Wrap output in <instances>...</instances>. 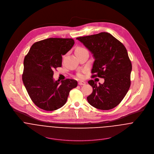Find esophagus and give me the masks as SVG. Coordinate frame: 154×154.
<instances>
[{
  "label": "esophagus",
  "instance_id": "obj_1",
  "mask_svg": "<svg viewBox=\"0 0 154 154\" xmlns=\"http://www.w3.org/2000/svg\"><path fill=\"white\" fill-rule=\"evenodd\" d=\"M85 84H86V82L84 81H79L78 82V85H84Z\"/></svg>",
  "mask_w": 154,
  "mask_h": 154
}]
</instances>
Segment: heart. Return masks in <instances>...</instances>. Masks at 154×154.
I'll list each match as a JSON object with an SVG mask.
<instances>
[{
  "label": "heart",
  "mask_w": 154,
  "mask_h": 154,
  "mask_svg": "<svg viewBox=\"0 0 154 154\" xmlns=\"http://www.w3.org/2000/svg\"><path fill=\"white\" fill-rule=\"evenodd\" d=\"M84 50H87L85 48H83V47H77L75 51V53H76V52H79V51H84ZM77 76L78 78L79 79H82L84 78V75L82 73H78L77 75Z\"/></svg>",
  "instance_id": "obj_1"
}]
</instances>
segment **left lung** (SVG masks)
<instances>
[{"mask_svg":"<svg viewBox=\"0 0 154 154\" xmlns=\"http://www.w3.org/2000/svg\"><path fill=\"white\" fill-rule=\"evenodd\" d=\"M91 52L95 59L92 77L104 79L103 84L93 80V88L87 97L89 104L100 110L116 107L124 98L131 86L132 63L125 45L108 32L76 38Z\"/></svg>","mask_w":154,"mask_h":154,"instance_id":"8db88e82","label":"left lung"}]
</instances>
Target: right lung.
I'll return each mask as SVG.
<instances>
[{
	"label": "right lung",
	"instance_id": "1",
	"mask_svg": "<svg viewBox=\"0 0 154 154\" xmlns=\"http://www.w3.org/2000/svg\"><path fill=\"white\" fill-rule=\"evenodd\" d=\"M72 38H50L35 43L23 60L22 81L32 102L46 111L57 110L67 101L78 82L72 79L54 81V69L62 66V55L73 47Z\"/></svg>",
	"mask_w": 154,
	"mask_h": 154
}]
</instances>
